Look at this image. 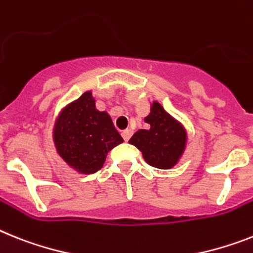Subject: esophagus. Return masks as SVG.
Returning a JSON list of instances; mask_svg holds the SVG:
<instances>
[{
  "label": "esophagus",
  "instance_id": "1",
  "mask_svg": "<svg viewBox=\"0 0 253 253\" xmlns=\"http://www.w3.org/2000/svg\"><path fill=\"white\" fill-rule=\"evenodd\" d=\"M131 130H125V131H122V137H123V140H125V141H128V140H130V137H131Z\"/></svg>",
  "mask_w": 253,
  "mask_h": 253
}]
</instances>
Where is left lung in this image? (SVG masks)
<instances>
[{
  "instance_id": "obj_1",
  "label": "left lung",
  "mask_w": 253,
  "mask_h": 253,
  "mask_svg": "<svg viewBox=\"0 0 253 253\" xmlns=\"http://www.w3.org/2000/svg\"><path fill=\"white\" fill-rule=\"evenodd\" d=\"M145 122L150 125L149 128L133 133L128 143L143 153L148 165L157 169H171L185 149V131L157 101L153 103Z\"/></svg>"
}]
</instances>
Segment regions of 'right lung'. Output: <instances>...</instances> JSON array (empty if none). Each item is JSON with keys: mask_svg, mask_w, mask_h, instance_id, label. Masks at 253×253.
I'll list each match as a JSON object with an SVG mask.
<instances>
[{"mask_svg": "<svg viewBox=\"0 0 253 253\" xmlns=\"http://www.w3.org/2000/svg\"><path fill=\"white\" fill-rule=\"evenodd\" d=\"M54 140L60 157L82 173H94L107 154L123 139L107 112H99L90 91L68 105L55 125Z\"/></svg>", "mask_w": 253, "mask_h": 253, "instance_id": "right-lung-1", "label": "right lung"}]
</instances>
